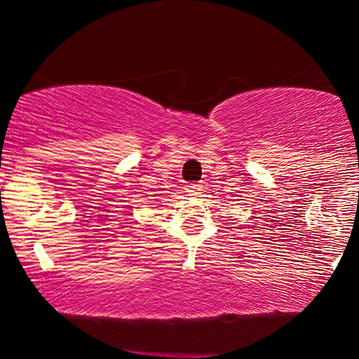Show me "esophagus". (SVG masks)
Here are the masks:
<instances>
[{"label": "esophagus", "instance_id": "1", "mask_svg": "<svg viewBox=\"0 0 359 359\" xmlns=\"http://www.w3.org/2000/svg\"><path fill=\"white\" fill-rule=\"evenodd\" d=\"M186 193H188L189 196H198V194H201V191H203V186H199V184H189V186H186Z\"/></svg>", "mask_w": 359, "mask_h": 359}]
</instances>
